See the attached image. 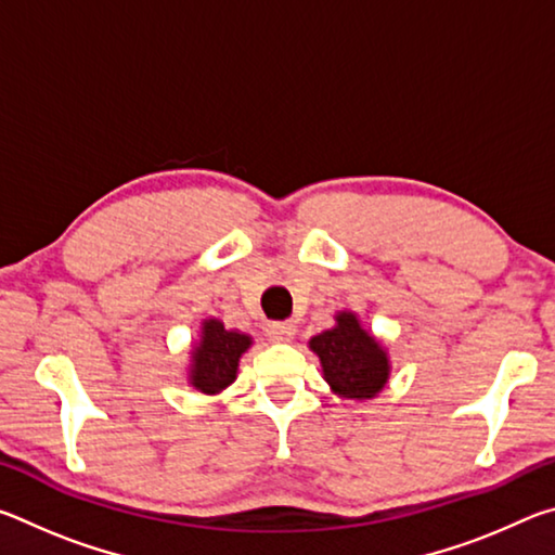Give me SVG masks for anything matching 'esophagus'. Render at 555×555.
Here are the masks:
<instances>
[{"mask_svg": "<svg viewBox=\"0 0 555 555\" xmlns=\"http://www.w3.org/2000/svg\"><path fill=\"white\" fill-rule=\"evenodd\" d=\"M267 335H269V340H274V343H291L296 335V325L294 323H271L267 327Z\"/></svg>", "mask_w": 555, "mask_h": 555, "instance_id": "1", "label": "esophagus"}]
</instances>
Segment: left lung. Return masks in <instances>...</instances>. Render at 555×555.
<instances>
[{
  "mask_svg": "<svg viewBox=\"0 0 555 555\" xmlns=\"http://www.w3.org/2000/svg\"><path fill=\"white\" fill-rule=\"evenodd\" d=\"M321 360L323 379L340 399H374L389 384V350L377 335L364 331L354 311H337L335 325L308 340Z\"/></svg>",
  "mask_w": 555,
  "mask_h": 555,
  "instance_id": "left-lung-1",
  "label": "left lung"
}]
</instances>
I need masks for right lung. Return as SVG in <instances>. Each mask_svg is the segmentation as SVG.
I'll use <instances>...</instances> for the list:
<instances>
[{"label":"right lung","instance_id":"obj_1","mask_svg":"<svg viewBox=\"0 0 555 555\" xmlns=\"http://www.w3.org/2000/svg\"><path fill=\"white\" fill-rule=\"evenodd\" d=\"M251 347V335L224 327L218 318H205L198 340L188 360V384L201 393L215 397L237 379L242 354Z\"/></svg>","mask_w":555,"mask_h":555}]
</instances>
